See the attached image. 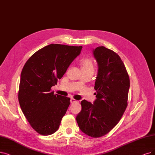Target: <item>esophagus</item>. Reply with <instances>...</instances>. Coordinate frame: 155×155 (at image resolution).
Wrapping results in <instances>:
<instances>
[{"label": "esophagus", "instance_id": "34e87169", "mask_svg": "<svg viewBox=\"0 0 155 155\" xmlns=\"http://www.w3.org/2000/svg\"><path fill=\"white\" fill-rule=\"evenodd\" d=\"M78 101H76V100H75V99L74 98H71V103H72V104H73V103H76V102H77Z\"/></svg>", "mask_w": 155, "mask_h": 155}]
</instances>
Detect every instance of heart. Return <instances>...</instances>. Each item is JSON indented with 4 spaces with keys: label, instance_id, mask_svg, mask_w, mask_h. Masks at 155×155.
Returning a JSON list of instances; mask_svg holds the SVG:
<instances>
[{
    "label": "heart",
    "instance_id": "heart-1",
    "mask_svg": "<svg viewBox=\"0 0 155 155\" xmlns=\"http://www.w3.org/2000/svg\"><path fill=\"white\" fill-rule=\"evenodd\" d=\"M81 67L82 71H94V63L90 58H83L81 60Z\"/></svg>",
    "mask_w": 155,
    "mask_h": 155
}]
</instances>
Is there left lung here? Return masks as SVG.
I'll return each mask as SVG.
<instances>
[{"instance_id":"obj_1","label":"left lung","mask_w":155,"mask_h":155,"mask_svg":"<svg viewBox=\"0 0 155 155\" xmlns=\"http://www.w3.org/2000/svg\"><path fill=\"white\" fill-rule=\"evenodd\" d=\"M98 71L94 104L83 100L76 121L81 130L91 137L106 135L120 121L128 106L130 79L120 56L111 49L99 46L94 50Z\"/></svg>"}]
</instances>
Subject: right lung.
Segmentation results:
<instances>
[{
  "mask_svg": "<svg viewBox=\"0 0 155 155\" xmlns=\"http://www.w3.org/2000/svg\"><path fill=\"white\" fill-rule=\"evenodd\" d=\"M82 48L51 44L34 53L23 68L18 101L30 126L40 135H51L60 127L71 99L54 95L51 88L62 78Z\"/></svg>",
  "mask_w": 155,
  "mask_h": 155,
  "instance_id": "right-lung-1",
  "label": "right lung"
}]
</instances>
